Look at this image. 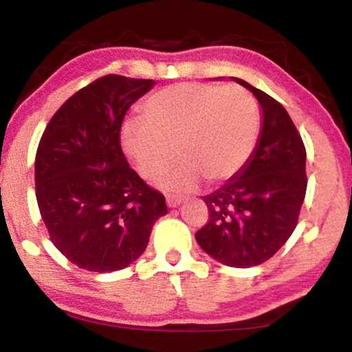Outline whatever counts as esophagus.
<instances>
[{"instance_id": "obj_1", "label": "esophagus", "mask_w": 352, "mask_h": 352, "mask_svg": "<svg viewBox=\"0 0 352 352\" xmlns=\"http://www.w3.org/2000/svg\"><path fill=\"white\" fill-rule=\"evenodd\" d=\"M182 199H178V197H170V195H168V197H166V204H168V206L169 208H177V206H180L182 205Z\"/></svg>"}]
</instances>
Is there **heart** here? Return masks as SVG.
I'll return each instance as SVG.
<instances>
[{"instance_id": "b5f03b06", "label": "heart", "mask_w": 352, "mask_h": 352, "mask_svg": "<svg viewBox=\"0 0 352 352\" xmlns=\"http://www.w3.org/2000/svg\"><path fill=\"white\" fill-rule=\"evenodd\" d=\"M142 118L121 129V147L144 178L162 175L175 160L183 163L160 180L172 194H188L204 178L230 182L252 157L261 129L256 99L241 87L175 83L151 94Z\"/></svg>"}]
</instances>
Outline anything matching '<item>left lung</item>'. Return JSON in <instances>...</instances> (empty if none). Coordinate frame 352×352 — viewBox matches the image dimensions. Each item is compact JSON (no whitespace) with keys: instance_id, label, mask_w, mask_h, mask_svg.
<instances>
[{"instance_id":"8db88e82","label":"left lung","mask_w":352,"mask_h":352,"mask_svg":"<svg viewBox=\"0 0 352 352\" xmlns=\"http://www.w3.org/2000/svg\"><path fill=\"white\" fill-rule=\"evenodd\" d=\"M231 79L258 99L259 138L239 174L204 197L210 219L195 239L216 261L248 269L270 259L294 233L307 188L306 148L278 100L245 80Z\"/></svg>"}]
</instances>
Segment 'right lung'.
<instances>
[{
  "instance_id": "1",
  "label": "right lung",
  "mask_w": 352,
  "mask_h": 352,
  "mask_svg": "<svg viewBox=\"0 0 352 352\" xmlns=\"http://www.w3.org/2000/svg\"><path fill=\"white\" fill-rule=\"evenodd\" d=\"M155 80L109 74L73 94L41 136L35 195L52 243L88 272L126 269L144 253L164 195L124 157L119 132L130 105Z\"/></svg>"
}]
</instances>
